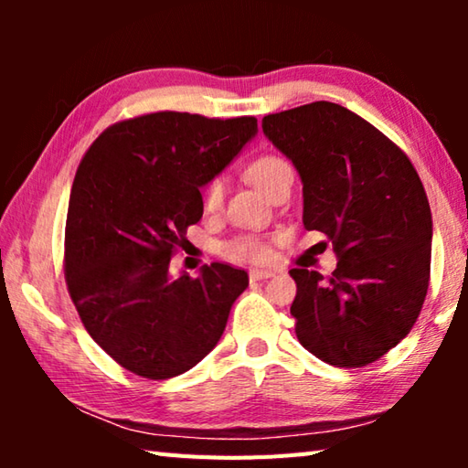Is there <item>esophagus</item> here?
Here are the masks:
<instances>
[{
	"instance_id": "34e87169",
	"label": "esophagus",
	"mask_w": 468,
	"mask_h": 468,
	"mask_svg": "<svg viewBox=\"0 0 468 468\" xmlns=\"http://www.w3.org/2000/svg\"><path fill=\"white\" fill-rule=\"evenodd\" d=\"M271 276H274L272 271H251L250 281H264V279H271Z\"/></svg>"
}]
</instances>
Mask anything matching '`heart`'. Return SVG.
<instances>
[{"label":"heart","instance_id":"b5f03b06","mask_svg":"<svg viewBox=\"0 0 468 468\" xmlns=\"http://www.w3.org/2000/svg\"><path fill=\"white\" fill-rule=\"evenodd\" d=\"M248 177L251 179L253 186H258L264 194L271 196L274 192V187L281 184V179L287 176V173H292L291 165L281 158L279 154H258L253 156L248 163ZM225 179L223 177H212L208 179V184L202 189V206L206 212H217L223 208L225 202ZM223 253L227 258L235 260V262H251V264H260L271 260L272 250L264 239H260L256 235H241L237 239L229 241Z\"/></svg>","mask_w":468,"mask_h":468}]
</instances>
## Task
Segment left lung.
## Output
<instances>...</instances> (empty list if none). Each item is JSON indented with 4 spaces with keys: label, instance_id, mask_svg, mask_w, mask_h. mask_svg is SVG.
I'll list each match as a JSON object with an SVG mask.
<instances>
[{
    "label": "left lung",
    "instance_id": "left-lung-1",
    "mask_svg": "<svg viewBox=\"0 0 468 468\" xmlns=\"http://www.w3.org/2000/svg\"><path fill=\"white\" fill-rule=\"evenodd\" d=\"M262 130L303 181V225L332 241L336 271L292 268L299 343L363 367L405 338L430 287L431 210L405 150L328 101L264 115Z\"/></svg>",
    "mask_w": 468,
    "mask_h": 468
}]
</instances>
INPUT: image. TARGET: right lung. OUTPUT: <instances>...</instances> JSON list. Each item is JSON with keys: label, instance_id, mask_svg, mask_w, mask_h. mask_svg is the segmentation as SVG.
<instances>
[{"label": "right lung", "instance_id": "obj_1", "mask_svg": "<svg viewBox=\"0 0 468 468\" xmlns=\"http://www.w3.org/2000/svg\"><path fill=\"white\" fill-rule=\"evenodd\" d=\"M256 130L251 115L154 111L109 125L78 165L63 241L68 292L94 343L132 374L176 378L223 336L248 272L215 262L173 281L169 262L202 218L200 187Z\"/></svg>", "mask_w": 468, "mask_h": 468}]
</instances>
